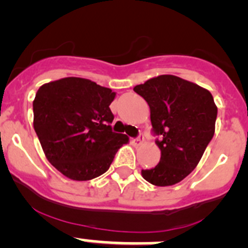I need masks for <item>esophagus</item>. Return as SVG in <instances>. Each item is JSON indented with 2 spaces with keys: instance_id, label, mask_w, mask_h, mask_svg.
Returning <instances> with one entry per match:
<instances>
[{
  "instance_id": "obj_1",
  "label": "esophagus",
  "mask_w": 248,
  "mask_h": 248,
  "mask_svg": "<svg viewBox=\"0 0 248 248\" xmlns=\"http://www.w3.org/2000/svg\"><path fill=\"white\" fill-rule=\"evenodd\" d=\"M143 140H144L143 135H142V134H140L139 136L136 137V139H134V140H132V143H134V146H140V144H141L142 142H143Z\"/></svg>"
}]
</instances>
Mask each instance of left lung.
I'll list each match as a JSON object with an SVG mask.
<instances>
[{
  "label": "left lung",
  "mask_w": 248,
  "mask_h": 248,
  "mask_svg": "<svg viewBox=\"0 0 248 248\" xmlns=\"http://www.w3.org/2000/svg\"><path fill=\"white\" fill-rule=\"evenodd\" d=\"M151 109L160 161L142 170V177L158 187L181 182L202 159L215 134L217 106L208 90L177 76L161 75L136 85Z\"/></svg>",
  "instance_id": "8db88e82"
}]
</instances>
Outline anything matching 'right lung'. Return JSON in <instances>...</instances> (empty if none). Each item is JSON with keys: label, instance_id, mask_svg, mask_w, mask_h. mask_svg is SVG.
Segmentation results:
<instances>
[{"label": "right lung", "instance_id": "obj_1", "mask_svg": "<svg viewBox=\"0 0 248 248\" xmlns=\"http://www.w3.org/2000/svg\"><path fill=\"white\" fill-rule=\"evenodd\" d=\"M116 93L89 79L49 82L33 100V127L49 163L73 181L106 172L129 137L112 131Z\"/></svg>", "mask_w": 248, "mask_h": 248}]
</instances>
